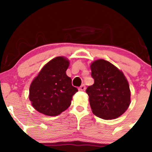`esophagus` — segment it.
<instances>
[{
  "mask_svg": "<svg viewBox=\"0 0 152 152\" xmlns=\"http://www.w3.org/2000/svg\"><path fill=\"white\" fill-rule=\"evenodd\" d=\"M85 89H86V86H85L84 84L81 85V86L78 88V90H79L80 91H84Z\"/></svg>",
  "mask_w": 152,
  "mask_h": 152,
  "instance_id": "obj_1",
  "label": "esophagus"
}]
</instances>
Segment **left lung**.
<instances>
[{
  "label": "left lung",
  "mask_w": 152,
  "mask_h": 152,
  "mask_svg": "<svg viewBox=\"0 0 152 152\" xmlns=\"http://www.w3.org/2000/svg\"><path fill=\"white\" fill-rule=\"evenodd\" d=\"M94 83L86 88L96 116L114 119L122 115L131 103L129 85L122 71L112 64L99 59L91 64Z\"/></svg>",
  "instance_id": "8db88e82"
}]
</instances>
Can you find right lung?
<instances>
[{
	"mask_svg": "<svg viewBox=\"0 0 152 152\" xmlns=\"http://www.w3.org/2000/svg\"><path fill=\"white\" fill-rule=\"evenodd\" d=\"M69 61L62 56L52 59L31 83L29 99L38 112L47 116L60 114L69 107L78 89L71 84L66 71Z\"/></svg>",
	"mask_w": 152,
	"mask_h": 152,
	"instance_id": "1",
	"label": "right lung"
}]
</instances>
